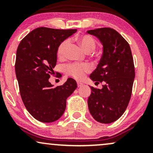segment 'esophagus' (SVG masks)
I'll list each match as a JSON object with an SVG mask.
<instances>
[{
  "label": "esophagus",
  "mask_w": 153,
  "mask_h": 153,
  "mask_svg": "<svg viewBox=\"0 0 153 153\" xmlns=\"http://www.w3.org/2000/svg\"><path fill=\"white\" fill-rule=\"evenodd\" d=\"M77 85H78V88H80L82 85V82H77Z\"/></svg>",
  "instance_id": "esophagus-1"
}]
</instances>
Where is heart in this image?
Listing matches in <instances>:
<instances>
[{
  "mask_svg": "<svg viewBox=\"0 0 153 153\" xmlns=\"http://www.w3.org/2000/svg\"><path fill=\"white\" fill-rule=\"evenodd\" d=\"M78 43L81 45L83 50L86 52H91L96 47V41L92 36L89 35H82L77 38ZM69 45V40L65 39L60 43L57 48V53L59 57H65L67 48ZM65 71L68 75L73 76L76 79H81L84 77L85 73L91 71V67L89 65L79 64V63H71L65 67Z\"/></svg>",
  "mask_w": 153,
  "mask_h": 153,
  "instance_id": "obj_1",
  "label": "heart"
}]
</instances>
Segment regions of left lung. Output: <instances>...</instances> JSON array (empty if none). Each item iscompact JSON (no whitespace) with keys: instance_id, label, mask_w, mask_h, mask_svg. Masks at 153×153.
I'll use <instances>...</instances> for the list:
<instances>
[{"instance_id":"obj_1","label":"left lung","mask_w":153,"mask_h":153,"mask_svg":"<svg viewBox=\"0 0 153 153\" xmlns=\"http://www.w3.org/2000/svg\"><path fill=\"white\" fill-rule=\"evenodd\" d=\"M87 32L96 36L103 45L102 57L90 78L104 83L101 89L91 87L89 111L97 122L109 124L122 117L130 100L135 76L132 54L127 42L111 28Z\"/></svg>"}]
</instances>
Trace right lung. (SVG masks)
<instances>
[{
  "instance_id": "obj_1",
  "label": "right lung",
  "mask_w": 153,
  "mask_h": 153,
  "mask_svg": "<svg viewBox=\"0 0 153 153\" xmlns=\"http://www.w3.org/2000/svg\"><path fill=\"white\" fill-rule=\"evenodd\" d=\"M76 31L36 28L17 48L15 71L21 97L28 111L39 122H53L60 118L67 99L76 89V81L71 78L55 88L49 82L57 62L59 45Z\"/></svg>"
}]
</instances>
